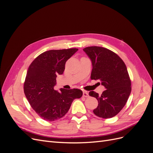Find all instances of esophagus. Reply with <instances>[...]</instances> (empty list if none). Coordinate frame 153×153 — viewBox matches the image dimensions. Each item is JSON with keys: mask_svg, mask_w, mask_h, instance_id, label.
Listing matches in <instances>:
<instances>
[{"mask_svg": "<svg viewBox=\"0 0 153 153\" xmlns=\"http://www.w3.org/2000/svg\"><path fill=\"white\" fill-rule=\"evenodd\" d=\"M83 96L85 97V98H87V97H89V94H88V92L87 91H84L83 92Z\"/></svg>", "mask_w": 153, "mask_h": 153, "instance_id": "esophagus-1", "label": "esophagus"}]
</instances>
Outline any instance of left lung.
I'll return each instance as SVG.
<instances>
[{
  "mask_svg": "<svg viewBox=\"0 0 153 153\" xmlns=\"http://www.w3.org/2000/svg\"><path fill=\"white\" fill-rule=\"evenodd\" d=\"M84 51L92 61L91 78L100 80L106 89L101 95L89 92V96L98 101L93 112L101 118L113 117L123 109L131 93L127 68L119 55L107 48L94 46L86 47Z\"/></svg>",
  "mask_w": 153,
  "mask_h": 153,
  "instance_id": "8db88e82",
  "label": "left lung"
}]
</instances>
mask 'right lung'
Listing matches in <instances>:
<instances>
[{"label":"right lung","mask_w":153,"mask_h":153,"mask_svg":"<svg viewBox=\"0 0 153 153\" xmlns=\"http://www.w3.org/2000/svg\"><path fill=\"white\" fill-rule=\"evenodd\" d=\"M77 48L51 50L40 54L29 67L24 85V93L32 108L45 121L64 117L73 101L82 96L78 89H54L56 78L62 75L68 60Z\"/></svg>","instance_id":"right-lung-1"}]
</instances>
